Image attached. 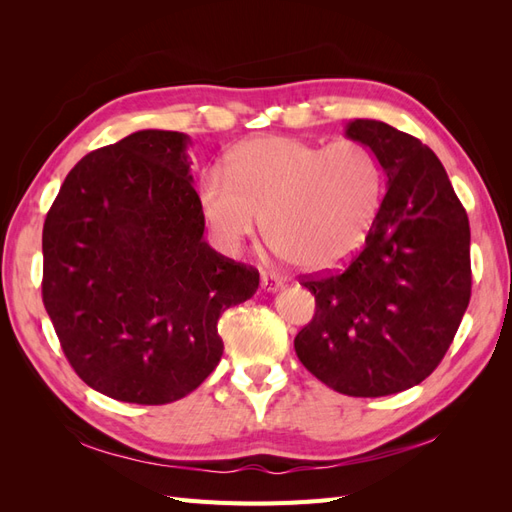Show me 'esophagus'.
<instances>
[{"label":"esophagus","mask_w":512,"mask_h":512,"mask_svg":"<svg viewBox=\"0 0 512 512\" xmlns=\"http://www.w3.org/2000/svg\"><path fill=\"white\" fill-rule=\"evenodd\" d=\"M260 286L265 292H275V290H280L284 286V282L273 273H262L260 275Z\"/></svg>","instance_id":"obj_1"}]
</instances>
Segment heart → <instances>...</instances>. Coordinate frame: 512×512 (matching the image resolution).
<instances>
[{"label":"heart","instance_id":"1","mask_svg":"<svg viewBox=\"0 0 512 512\" xmlns=\"http://www.w3.org/2000/svg\"><path fill=\"white\" fill-rule=\"evenodd\" d=\"M382 168L359 141L316 145L265 136L241 145L200 181L215 245L237 254L265 220L275 252L301 271L342 265L361 250L382 203Z\"/></svg>","mask_w":512,"mask_h":512}]
</instances>
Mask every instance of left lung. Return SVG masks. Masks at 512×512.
<instances>
[{
    "mask_svg": "<svg viewBox=\"0 0 512 512\" xmlns=\"http://www.w3.org/2000/svg\"><path fill=\"white\" fill-rule=\"evenodd\" d=\"M344 134L376 153L386 194L350 265L303 282L316 314L294 350L333 391L384 397L421 384L453 342L472 290L470 224L418 138L376 119L348 121Z\"/></svg>",
    "mask_w": 512,
    "mask_h": 512,
    "instance_id": "left-lung-1",
    "label": "left lung"
}]
</instances>
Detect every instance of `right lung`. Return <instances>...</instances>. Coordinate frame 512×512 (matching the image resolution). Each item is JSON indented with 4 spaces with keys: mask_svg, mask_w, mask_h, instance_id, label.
I'll list each match as a JSON object with an SVG mask.
<instances>
[{
    "mask_svg": "<svg viewBox=\"0 0 512 512\" xmlns=\"http://www.w3.org/2000/svg\"><path fill=\"white\" fill-rule=\"evenodd\" d=\"M190 136L138 130L87 153L46 213L42 299L85 384L126 404L192 393L224 344L218 320L260 275L203 239Z\"/></svg>",
    "mask_w": 512,
    "mask_h": 512,
    "instance_id": "1",
    "label": "right lung"
}]
</instances>
